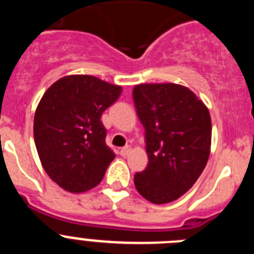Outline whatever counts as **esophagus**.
Masks as SVG:
<instances>
[{"label": "esophagus", "mask_w": 254, "mask_h": 254, "mask_svg": "<svg viewBox=\"0 0 254 254\" xmlns=\"http://www.w3.org/2000/svg\"><path fill=\"white\" fill-rule=\"evenodd\" d=\"M129 151H131L129 146H125V147H122V149H120V155L121 156H126V155L129 154Z\"/></svg>", "instance_id": "esophagus-1"}]
</instances>
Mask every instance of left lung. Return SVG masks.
Segmentation results:
<instances>
[{"mask_svg": "<svg viewBox=\"0 0 254 254\" xmlns=\"http://www.w3.org/2000/svg\"><path fill=\"white\" fill-rule=\"evenodd\" d=\"M134 107L145 127L146 169L134 174V187L156 205L172 202L196 183L210 156L208 109L188 87L140 84Z\"/></svg>", "mask_w": 254, "mask_h": 254, "instance_id": "8db88e82", "label": "left lung"}]
</instances>
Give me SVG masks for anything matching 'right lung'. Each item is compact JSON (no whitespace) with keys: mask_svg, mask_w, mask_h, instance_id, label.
Here are the masks:
<instances>
[{"mask_svg":"<svg viewBox=\"0 0 254 254\" xmlns=\"http://www.w3.org/2000/svg\"><path fill=\"white\" fill-rule=\"evenodd\" d=\"M122 87L95 76L60 78L42 96L34 116L40 163L61 188L81 193L100 183L114 152L105 143L103 112Z\"/></svg>","mask_w":254,"mask_h":254,"instance_id":"right-lung-1","label":"right lung"}]
</instances>
